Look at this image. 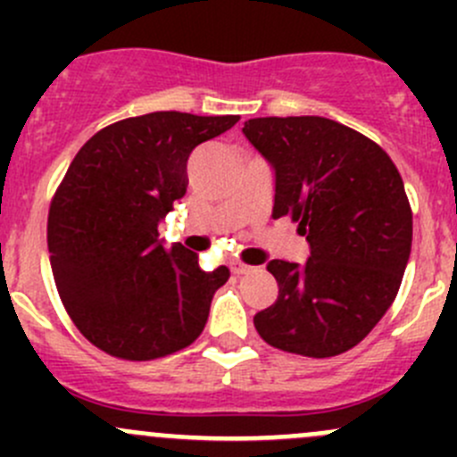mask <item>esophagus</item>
Segmentation results:
<instances>
[{
    "label": "esophagus",
    "instance_id": "1",
    "mask_svg": "<svg viewBox=\"0 0 457 457\" xmlns=\"http://www.w3.org/2000/svg\"><path fill=\"white\" fill-rule=\"evenodd\" d=\"M229 270H232V274L241 276V274H247V271H252V270H254V267L245 265V262L238 261V258H232V261H229Z\"/></svg>",
    "mask_w": 457,
    "mask_h": 457
}]
</instances>
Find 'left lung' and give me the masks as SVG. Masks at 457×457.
<instances>
[{"label":"left lung","mask_w":457,"mask_h":457,"mask_svg":"<svg viewBox=\"0 0 457 457\" xmlns=\"http://www.w3.org/2000/svg\"><path fill=\"white\" fill-rule=\"evenodd\" d=\"M243 135L274 165L271 216L307 237L305 265L274 261V305L254 327L267 345L310 358L356 347L398 294L411 254L413 214L385 150L325 117H258Z\"/></svg>","instance_id":"obj_1"}]
</instances>
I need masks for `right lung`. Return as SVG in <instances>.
I'll return each instance as SVG.
<instances>
[{"mask_svg": "<svg viewBox=\"0 0 457 457\" xmlns=\"http://www.w3.org/2000/svg\"><path fill=\"white\" fill-rule=\"evenodd\" d=\"M241 117L150 112L105 126L84 143L48 210V252L68 316L96 349L154 361L201 336L225 265L203 271L159 220L187 190V159Z\"/></svg>", "mask_w": 457, "mask_h": 457, "instance_id": "1", "label": "right lung"}]
</instances>
